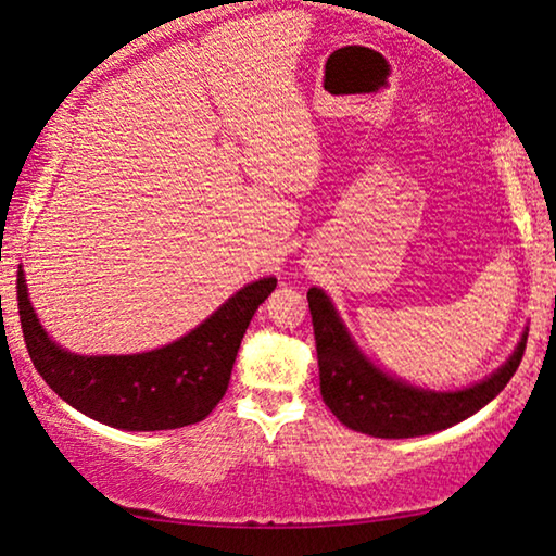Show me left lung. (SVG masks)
Returning a JSON list of instances; mask_svg holds the SVG:
<instances>
[{
	"label": "left lung",
	"instance_id": "8db88e82",
	"mask_svg": "<svg viewBox=\"0 0 556 556\" xmlns=\"http://www.w3.org/2000/svg\"><path fill=\"white\" fill-rule=\"evenodd\" d=\"M306 300L317 342L321 400L344 427L362 434L407 439L457 425L490 404L515 377L525 357L527 334L521 337L509 362L484 382L459 392H427L387 377L364 359L321 289L312 287Z\"/></svg>",
	"mask_w": 556,
	"mask_h": 556
}]
</instances>
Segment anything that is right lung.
<instances>
[{
  "instance_id": "add662e5",
  "label": "right lung",
  "mask_w": 556,
  "mask_h": 556,
  "mask_svg": "<svg viewBox=\"0 0 556 556\" xmlns=\"http://www.w3.org/2000/svg\"><path fill=\"white\" fill-rule=\"evenodd\" d=\"M275 287V277L252 281L187 337L127 357H79L56 346L31 309L22 271L16 306L31 362L66 404L102 425L156 432L197 425L217 407L244 331Z\"/></svg>"
}]
</instances>
